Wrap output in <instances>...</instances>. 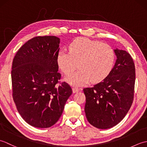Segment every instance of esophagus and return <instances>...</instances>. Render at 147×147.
Masks as SVG:
<instances>
[{
  "instance_id": "34e87169",
  "label": "esophagus",
  "mask_w": 147,
  "mask_h": 147,
  "mask_svg": "<svg viewBox=\"0 0 147 147\" xmlns=\"http://www.w3.org/2000/svg\"><path fill=\"white\" fill-rule=\"evenodd\" d=\"M80 90V88H78V87H73V93H76Z\"/></svg>"
}]
</instances>
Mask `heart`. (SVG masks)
<instances>
[{
  "mask_svg": "<svg viewBox=\"0 0 147 147\" xmlns=\"http://www.w3.org/2000/svg\"><path fill=\"white\" fill-rule=\"evenodd\" d=\"M115 54L111 47L86 37L75 39L69 46V52L60 51L56 62L65 74L75 69L78 62L80 69L65 77V81L74 86L101 82L112 69Z\"/></svg>",
  "mask_w": 147,
  "mask_h": 147,
  "instance_id": "1",
  "label": "heart"
}]
</instances>
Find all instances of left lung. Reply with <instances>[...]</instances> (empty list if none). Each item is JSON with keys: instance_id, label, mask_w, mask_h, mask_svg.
<instances>
[{"instance_id": "1", "label": "left lung", "mask_w": 147, "mask_h": 147, "mask_svg": "<svg viewBox=\"0 0 147 147\" xmlns=\"http://www.w3.org/2000/svg\"><path fill=\"white\" fill-rule=\"evenodd\" d=\"M114 66L101 82L83 89L85 112L92 126L105 129L123 119L132 105L135 83V66L128 52L114 49Z\"/></svg>"}]
</instances>
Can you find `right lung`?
<instances>
[{"label":"right lung","instance_id":"right-lung-1","mask_svg":"<svg viewBox=\"0 0 147 147\" xmlns=\"http://www.w3.org/2000/svg\"><path fill=\"white\" fill-rule=\"evenodd\" d=\"M59 43L55 36L35 37L19 49L12 62V96L18 111L28 124L39 128L57 123L73 93L67 83L58 84Z\"/></svg>","mask_w":147,"mask_h":147}]
</instances>
